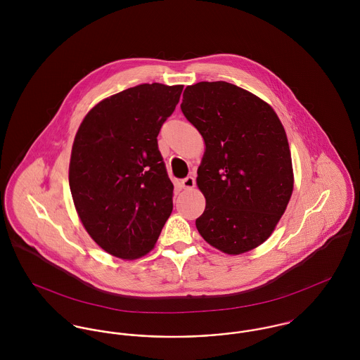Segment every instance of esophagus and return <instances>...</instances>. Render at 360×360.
<instances>
[{
    "instance_id": "1",
    "label": "esophagus",
    "mask_w": 360,
    "mask_h": 360,
    "mask_svg": "<svg viewBox=\"0 0 360 360\" xmlns=\"http://www.w3.org/2000/svg\"><path fill=\"white\" fill-rule=\"evenodd\" d=\"M194 186H195V179L191 176L181 180V187L186 190H191V188H194Z\"/></svg>"
}]
</instances>
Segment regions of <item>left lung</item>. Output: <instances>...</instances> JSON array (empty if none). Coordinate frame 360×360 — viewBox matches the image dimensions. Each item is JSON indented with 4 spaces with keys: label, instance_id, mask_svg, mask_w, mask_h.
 <instances>
[{
    "label": "left lung",
    "instance_id": "8db88e82",
    "mask_svg": "<svg viewBox=\"0 0 360 360\" xmlns=\"http://www.w3.org/2000/svg\"><path fill=\"white\" fill-rule=\"evenodd\" d=\"M206 150L197 184L205 195L195 220L206 243L229 255L264 243L292 194L285 130L269 103L227 82L188 86L180 105Z\"/></svg>",
    "mask_w": 360,
    "mask_h": 360
}]
</instances>
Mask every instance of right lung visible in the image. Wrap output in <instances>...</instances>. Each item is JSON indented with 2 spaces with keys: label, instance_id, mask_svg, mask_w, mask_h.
Wrapping results in <instances>:
<instances>
[{
  "label": "right lung",
  "instance_id": "1",
  "mask_svg": "<svg viewBox=\"0 0 360 360\" xmlns=\"http://www.w3.org/2000/svg\"><path fill=\"white\" fill-rule=\"evenodd\" d=\"M183 86L139 84L97 103L75 137L69 186L91 238L113 257L154 248L173 209V183L158 148Z\"/></svg>",
  "mask_w": 360,
  "mask_h": 360
}]
</instances>
